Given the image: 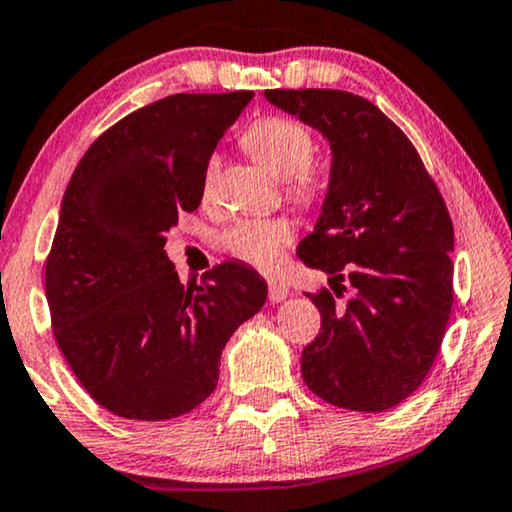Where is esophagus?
<instances>
[{
    "label": "esophagus",
    "instance_id": "1",
    "mask_svg": "<svg viewBox=\"0 0 512 512\" xmlns=\"http://www.w3.org/2000/svg\"><path fill=\"white\" fill-rule=\"evenodd\" d=\"M292 294V290H290V285L285 283V280H280V278H271L269 280V299L271 301H283V299H287Z\"/></svg>",
    "mask_w": 512,
    "mask_h": 512
}]
</instances>
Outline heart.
I'll return each instance as SVG.
<instances>
[{
	"instance_id": "1",
	"label": "heart",
	"mask_w": 512,
	"mask_h": 512,
	"mask_svg": "<svg viewBox=\"0 0 512 512\" xmlns=\"http://www.w3.org/2000/svg\"><path fill=\"white\" fill-rule=\"evenodd\" d=\"M243 146L262 167L276 178L287 181V190L297 201L315 197V178L311 162L315 141L301 122L283 115H266L255 120L243 134ZM218 178V157H211L204 169V197H208ZM292 222L287 218H248L227 229V253L257 269H271L278 264L280 248L292 241Z\"/></svg>"
}]
</instances>
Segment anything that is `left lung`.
<instances>
[{
	"mask_svg": "<svg viewBox=\"0 0 512 512\" xmlns=\"http://www.w3.org/2000/svg\"><path fill=\"white\" fill-rule=\"evenodd\" d=\"M264 97L331 148L322 213L297 248L331 287L306 294L322 327L301 376L331 406L383 413L420 387L441 348L455 299L450 213L413 143L369 99L318 88Z\"/></svg>",
	"mask_w": 512,
	"mask_h": 512,
	"instance_id": "left-lung-1",
	"label": "left lung"
}]
</instances>
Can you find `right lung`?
<instances>
[{
  "label": "right lung",
  "instance_id": "right-lung-1",
  "mask_svg": "<svg viewBox=\"0 0 512 512\" xmlns=\"http://www.w3.org/2000/svg\"><path fill=\"white\" fill-rule=\"evenodd\" d=\"M253 92L171 95L99 136L62 197L46 259L55 341L78 383L125 420H171L211 397L229 336L266 283L222 262L183 285L167 234L197 211L204 169Z\"/></svg>",
  "mask_w": 512,
  "mask_h": 512
}]
</instances>
